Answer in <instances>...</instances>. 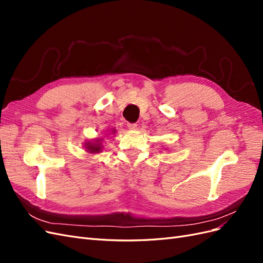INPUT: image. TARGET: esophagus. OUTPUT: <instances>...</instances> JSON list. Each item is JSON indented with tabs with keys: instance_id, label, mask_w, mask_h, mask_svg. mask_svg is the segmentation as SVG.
<instances>
[{
	"instance_id": "34e87169",
	"label": "esophagus",
	"mask_w": 263,
	"mask_h": 263,
	"mask_svg": "<svg viewBox=\"0 0 263 263\" xmlns=\"http://www.w3.org/2000/svg\"><path fill=\"white\" fill-rule=\"evenodd\" d=\"M127 127H128L129 129H136L137 128V124H133V123H127Z\"/></svg>"
}]
</instances>
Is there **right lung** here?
I'll return each instance as SVG.
<instances>
[{"mask_svg": "<svg viewBox=\"0 0 263 263\" xmlns=\"http://www.w3.org/2000/svg\"><path fill=\"white\" fill-rule=\"evenodd\" d=\"M114 130H115V129H113V133H114ZM100 140H101V139H97L94 142H91V141L86 142V144H84V145H85L84 147H85V148L87 149V151H89V153H91V154H99V153H101V150H102V145H101Z\"/></svg>", "mask_w": 263, "mask_h": 263, "instance_id": "right-lung-1", "label": "right lung"}]
</instances>
